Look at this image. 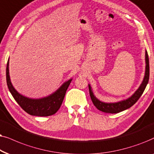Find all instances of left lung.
Wrapping results in <instances>:
<instances>
[{
	"label": "left lung",
	"instance_id": "8db88e82",
	"mask_svg": "<svg viewBox=\"0 0 154 154\" xmlns=\"http://www.w3.org/2000/svg\"><path fill=\"white\" fill-rule=\"evenodd\" d=\"M145 60H146V70H145V75L142 83L139 86V89L134 92V94L130 98H128V99L117 102V103H104V102L99 101L96 98V96L94 95L93 91H92L91 86L89 85V90L91 99L94 105L96 106V108L98 110H99L101 112H106V113H118V112L123 111V110L130 108L138 101L140 96L142 95L149 79V60L146 51V53H145Z\"/></svg>",
	"mask_w": 154,
	"mask_h": 154
}]
</instances>
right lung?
Segmentation results:
<instances>
[{"mask_svg": "<svg viewBox=\"0 0 154 154\" xmlns=\"http://www.w3.org/2000/svg\"><path fill=\"white\" fill-rule=\"evenodd\" d=\"M6 81L10 92L24 111L31 116L45 117L55 114L60 108L72 79L65 82L56 91L47 97L38 98V99L29 98L18 93L12 85L9 75V60H8L6 67Z\"/></svg>", "mask_w": 154, "mask_h": 154, "instance_id": "add662e5", "label": "right lung"}]
</instances>
